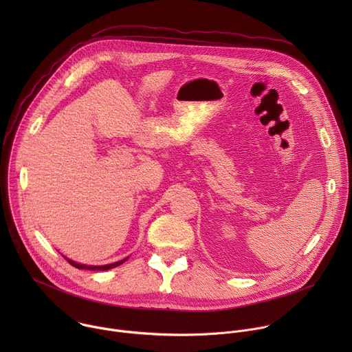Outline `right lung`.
Instances as JSON below:
<instances>
[{
  "mask_svg": "<svg viewBox=\"0 0 352 352\" xmlns=\"http://www.w3.org/2000/svg\"><path fill=\"white\" fill-rule=\"evenodd\" d=\"M65 259H67V258H65ZM126 259H128V258H126ZM126 259L120 261V262H116V263H111V265H104V266H86V265H79V263H76V262H74V261H69V259H67V261H68L69 265H72V266L76 267V269H85V270H109V269H113V267H117V266L122 265Z\"/></svg>",
  "mask_w": 352,
  "mask_h": 352,
  "instance_id": "add662e5",
  "label": "right lung"
}]
</instances>
